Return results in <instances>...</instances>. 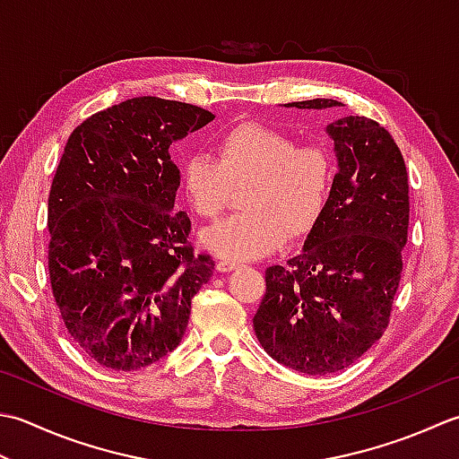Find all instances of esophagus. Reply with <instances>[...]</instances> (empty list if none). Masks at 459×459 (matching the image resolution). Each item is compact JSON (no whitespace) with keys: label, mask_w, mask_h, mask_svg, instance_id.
Instances as JSON below:
<instances>
[{"label":"esophagus","mask_w":459,"mask_h":459,"mask_svg":"<svg viewBox=\"0 0 459 459\" xmlns=\"http://www.w3.org/2000/svg\"><path fill=\"white\" fill-rule=\"evenodd\" d=\"M235 268H238V263H232V260H227V258H222L217 263L219 273H230V271H235Z\"/></svg>","instance_id":"esophagus-1"}]
</instances>
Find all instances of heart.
I'll return each instance as SVG.
<instances>
[{
  "label": "heart",
  "instance_id": "1",
  "mask_svg": "<svg viewBox=\"0 0 459 459\" xmlns=\"http://www.w3.org/2000/svg\"><path fill=\"white\" fill-rule=\"evenodd\" d=\"M181 193L196 217L217 219L232 188H245V212L206 229L203 245L227 260L274 253L286 240L307 237L325 214L334 165L320 145H300L292 134L258 123L232 127L217 141V159L188 157Z\"/></svg>",
  "mask_w": 459,
  "mask_h": 459
}]
</instances>
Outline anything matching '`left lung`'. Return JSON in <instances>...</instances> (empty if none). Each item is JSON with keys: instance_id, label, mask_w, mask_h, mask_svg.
Returning <instances> with one entry per match:
<instances>
[{"instance_id": "1", "label": "left lung", "mask_w": 459, "mask_h": 459, "mask_svg": "<svg viewBox=\"0 0 459 459\" xmlns=\"http://www.w3.org/2000/svg\"><path fill=\"white\" fill-rule=\"evenodd\" d=\"M340 105L334 99L289 103ZM326 131L338 159L328 206L302 253L266 268V292L253 318L266 352L310 376L344 370L382 338L410 222L406 163L392 134L360 115L340 117Z\"/></svg>"}]
</instances>
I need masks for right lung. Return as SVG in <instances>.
Returning a JSON list of instances; mask_svg holds the SVG:
<instances>
[{
    "label": "right lung",
    "mask_w": 459,
    "mask_h": 459,
    "mask_svg": "<svg viewBox=\"0 0 459 459\" xmlns=\"http://www.w3.org/2000/svg\"><path fill=\"white\" fill-rule=\"evenodd\" d=\"M203 107L127 99L71 133L48 206L49 281L81 352L117 372L159 362L181 342L214 260L195 255L175 209L170 143L204 127Z\"/></svg>",
    "instance_id": "obj_1"
}]
</instances>
